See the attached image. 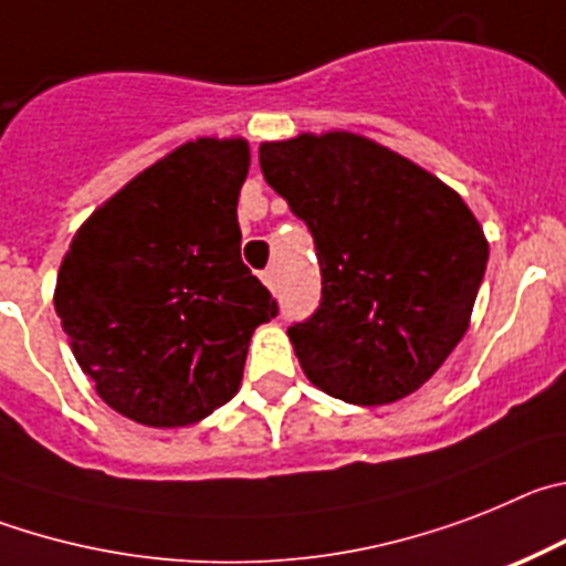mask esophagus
<instances>
[{
  "mask_svg": "<svg viewBox=\"0 0 566 566\" xmlns=\"http://www.w3.org/2000/svg\"><path fill=\"white\" fill-rule=\"evenodd\" d=\"M262 282L268 290H276V271H273V268L262 271Z\"/></svg>",
  "mask_w": 566,
  "mask_h": 566,
  "instance_id": "34e87169",
  "label": "esophagus"
}]
</instances>
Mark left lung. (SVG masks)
Segmentation results:
<instances>
[{
	"mask_svg": "<svg viewBox=\"0 0 566 566\" xmlns=\"http://www.w3.org/2000/svg\"><path fill=\"white\" fill-rule=\"evenodd\" d=\"M259 166L318 251L321 304L287 329L310 384L355 406L420 389L465 335L485 276L471 208L353 132L262 144Z\"/></svg>",
	"mask_w": 566,
	"mask_h": 566,
	"instance_id": "obj_1",
	"label": "left lung"
}]
</instances>
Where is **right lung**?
I'll return each instance as SVG.
<instances>
[{"label":"right lung","mask_w":566,"mask_h":566,"mask_svg":"<svg viewBox=\"0 0 566 566\" xmlns=\"http://www.w3.org/2000/svg\"><path fill=\"white\" fill-rule=\"evenodd\" d=\"M242 137H197L78 228L55 313L106 406L151 429L200 422L237 395L248 344L279 313L239 256Z\"/></svg>","instance_id":"right-lung-1"}]
</instances>
